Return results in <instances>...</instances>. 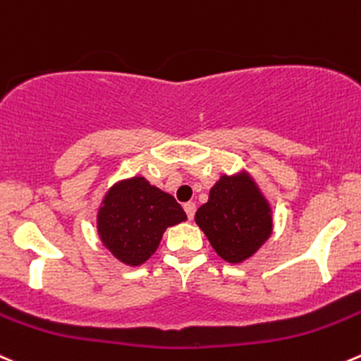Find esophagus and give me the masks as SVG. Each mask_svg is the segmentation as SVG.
Segmentation results:
<instances>
[{"mask_svg":"<svg viewBox=\"0 0 361 361\" xmlns=\"http://www.w3.org/2000/svg\"><path fill=\"white\" fill-rule=\"evenodd\" d=\"M183 209H185V213H187L188 219H190V220L194 219V213H195V204H194V202H185Z\"/></svg>","mask_w":361,"mask_h":361,"instance_id":"obj_1","label":"esophagus"}]
</instances>
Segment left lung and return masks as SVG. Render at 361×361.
Here are the masks:
<instances>
[{"mask_svg":"<svg viewBox=\"0 0 361 361\" xmlns=\"http://www.w3.org/2000/svg\"><path fill=\"white\" fill-rule=\"evenodd\" d=\"M195 222L227 262L248 259L271 234L268 202L247 174L220 178L195 212Z\"/></svg>","mask_w":361,"mask_h":361,"instance_id":"obj_1","label":"left lung"}]
</instances>
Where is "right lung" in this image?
<instances>
[{"label": "right lung", "mask_w": 361, "mask_h": 361, "mask_svg": "<svg viewBox=\"0 0 361 361\" xmlns=\"http://www.w3.org/2000/svg\"><path fill=\"white\" fill-rule=\"evenodd\" d=\"M187 220L171 194L145 178L114 185L99 212V233L104 245L125 264L139 266L157 250L164 231Z\"/></svg>", "instance_id": "add662e5"}]
</instances>
